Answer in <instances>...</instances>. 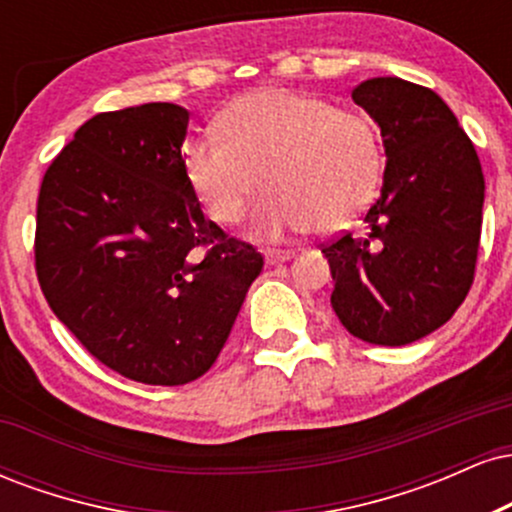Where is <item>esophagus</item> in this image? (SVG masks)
<instances>
[{
    "mask_svg": "<svg viewBox=\"0 0 512 512\" xmlns=\"http://www.w3.org/2000/svg\"><path fill=\"white\" fill-rule=\"evenodd\" d=\"M291 257H293L291 250H267V252H264V262H267V264L289 262Z\"/></svg>",
    "mask_w": 512,
    "mask_h": 512,
    "instance_id": "34e87169",
    "label": "esophagus"
}]
</instances>
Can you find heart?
<instances>
[{"mask_svg":"<svg viewBox=\"0 0 512 512\" xmlns=\"http://www.w3.org/2000/svg\"><path fill=\"white\" fill-rule=\"evenodd\" d=\"M220 129L182 149L187 182L209 219L233 226L260 192L255 228L267 238L334 231L366 209L383 173V149L363 115L291 88L240 98Z\"/></svg>","mask_w":512,"mask_h":512,"instance_id":"obj_1","label":"heart"}]
</instances>
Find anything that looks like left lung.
<instances>
[{
	"mask_svg": "<svg viewBox=\"0 0 512 512\" xmlns=\"http://www.w3.org/2000/svg\"><path fill=\"white\" fill-rule=\"evenodd\" d=\"M378 122L387 166L363 236L322 245L332 308L354 337L404 346L455 315L474 281L484 173L474 144L438 93L397 76L351 91Z\"/></svg>",
	"mask_w": 512,
	"mask_h": 512,
	"instance_id": "8db88e82",
	"label": "left lung"
}]
</instances>
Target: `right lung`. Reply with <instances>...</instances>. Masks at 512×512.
Here are the masks:
<instances>
[{
    "label": "right lung",
    "mask_w": 512,
    "mask_h": 512,
    "mask_svg": "<svg viewBox=\"0 0 512 512\" xmlns=\"http://www.w3.org/2000/svg\"><path fill=\"white\" fill-rule=\"evenodd\" d=\"M187 122L173 103L91 117L38 195L35 272L52 313L144 385H185L214 366L264 264L204 219L182 166Z\"/></svg>",
    "instance_id": "add662e5"
}]
</instances>
